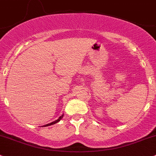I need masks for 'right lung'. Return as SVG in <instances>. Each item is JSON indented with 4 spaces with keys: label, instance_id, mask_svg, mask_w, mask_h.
Returning <instances> with one entry per match:
<instances>
[{
    "label": "right lung",
    "instance_id": "1",
    "mask_svg": "<svg viewBox=\"0 0 156 156\" xmlns=\"http://www.w3.org/2000/svg\"><path fill=\"white\" fill-rule=\"evenodd\" d=\"M63 115H61V116L59 117V118L57 120H55V122H51V123H49V124H47V125H46V126H43L45 127V126H52V125H54V124H55V123L58 122L60 121V120L62 119V118H63Z\"/></svg>",
    "mask_w": 156,
    "mask_h": 156
}]
</instances>
